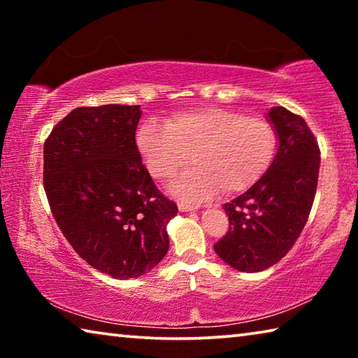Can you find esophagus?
<instances>
[{"label": "esophagus", "mask_w": 358, "mask_h": 358, "mask_svg": "<svg viewBox=\"0 0 358 358\" xmlns=\"http://www.w3.org/2000/svg\"><path fill=\"white\" fill-rule=\"evenodd\" d=\"M201 207L199 205H194V203H186V202H180L178 203V210L180 211H196Z\"/></svg>", "instance_id": "esophagus-1"}]
</instances>
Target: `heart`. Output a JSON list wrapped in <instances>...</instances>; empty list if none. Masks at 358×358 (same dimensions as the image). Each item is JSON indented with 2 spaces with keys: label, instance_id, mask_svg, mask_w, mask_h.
I'll return each mask as SVG.
<instances>
[{
  "label": "heart",
  "instance_id": "b5f03b06",
  "mask_svg": "<svg viewBox=\"0 0 358 358\" xmlns=\"http://www.w3.org/2000/svg\"><path fill=\"white\" fill-rule=\"evenodd\" d=\"M137 150L156 180L173 177L189 159L194 167L171 185L180 199L197 202L220 189L224 196L246 191L273 161L276 132L262 117L224 107L180 112L164 126L147 121L136 136Z\"/></svg>",
  "mask_w": 358,
  "mask_h": 358
}]
</instances>
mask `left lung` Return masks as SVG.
Segmentation results:
<instances>
[{
  "instance_id": "8db88e82",
  "label": "left lung",
  "mask_w": 358,
  "mask_h": 358,
  "mask_svg": "<svg viewBox=\"0 0 358 358\" xmlns=\"http://www.w3.org/2000/svg\"><path fill=\"white\" fill-rule=\"evenodd\" d=\"M266 120L278 137L273 162L245 194L224 205L229 232L215 245L224 262L256 273L286 256L308 221L316 196L320 151L306 121L281 106Z\"/></svg>"
}]
</instances>
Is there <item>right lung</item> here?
I'll use <instances>...</instances> for the list:
<instances>
[{
	"label": "right lung",
	"mask_w": 358,
	"mask_h": 358,
	"mask_svg": "<svg viewBox=\"0 0 358 358\" xmlns=\"http://www.w3.org/2000/svg\"><path fill=\"white\" fill-rule=\"evenodd\" d=\"M141 117V106L78 107L44 143V187L58 227L85 262L117 280L161 262L178 213L142 164Z\"/></svg>",
	"instance_id": "right-lung-1"
}]
</instances>
